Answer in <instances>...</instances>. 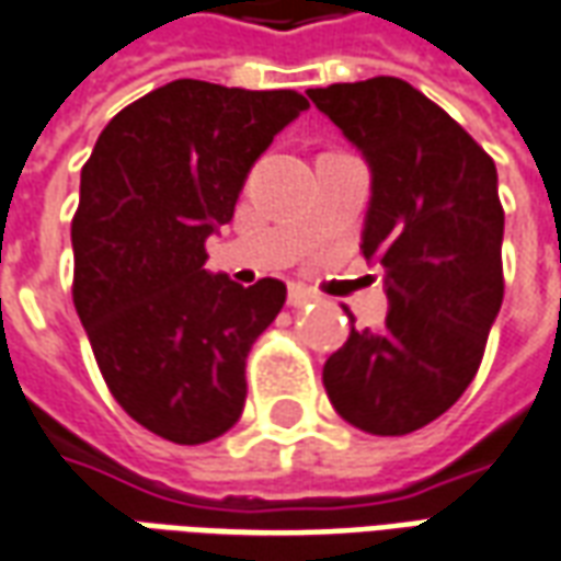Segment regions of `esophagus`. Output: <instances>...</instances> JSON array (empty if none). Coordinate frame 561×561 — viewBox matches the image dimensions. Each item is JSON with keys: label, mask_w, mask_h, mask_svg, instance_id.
<instances>
[{"label": "esophagus", "mask_w": 561, "mask_h": 561, "mask_svg": "<svg viewBox=\"0 0 561 561\" xmlns=\"http://www.w3.org/2000/svg\"><path fill=\"white\" fill-rule=\"evenodd\" d=\"M312 300H316V294L307 291L304 285H291V288H288V307L300 309L307 307V304H312Z\"/></svg>", "instance_id": "34e87169"}]
</instances>
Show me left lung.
<instances>
[{
    "label": "left lung",
    "mask_w": 561,
    "mask_h": 561,
    "mask_svg": "<svg viewBox=\"0 0 561 561\" xmlns=\"http://www.w3.org/2000/svg\"><path fill=\"white\" fill-rule=\"evenodd\" d=\"M307 93L370 163L362 252L391 304L324 362V391L348 425L401 437L444 416L483 362L504 300L495 160L401 78Z\"/></svg>",
    "instance_id": "1"
}]
</instances>
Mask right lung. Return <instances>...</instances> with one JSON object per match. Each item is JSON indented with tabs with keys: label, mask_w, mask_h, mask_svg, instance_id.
Returning <instances> with one entry per match:
<instances>
[{
	"label": "right lung",
	"mask_w": 561,
	"mask_h": 561,
	"mask_svg": "<svg viewBox=\"0 0 561 561\" xmlns=\"http://www.w3.org/2000/svg\"><path fill=\"white\" fill-rule=\"evenodd\" d=\"M304 108L297 90L179 78L121 108L81 170L76 312L115 401L163 440L209 444L242 416L245 358L285 285L213 276L206 240Z\"/></svg>",
	"instance_id": "obj_1"
}]
</instances>
